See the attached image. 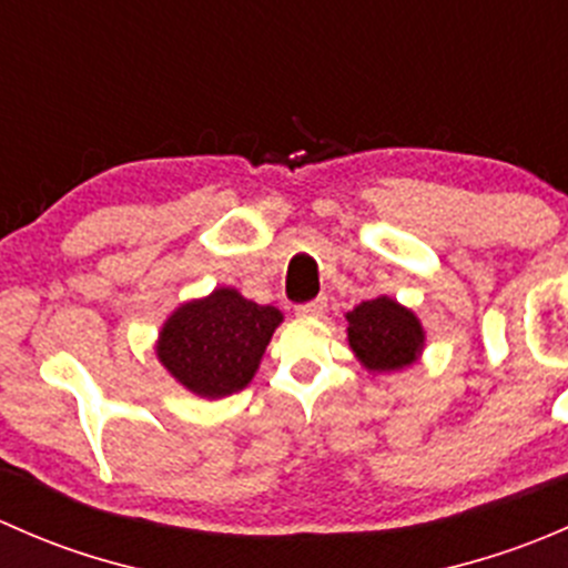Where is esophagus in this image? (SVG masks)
Masks as SVG:
<instances>
[{
    "label": "esophagus",
    "instance_id": "obj_1",
    "mask_svg": "<svg viewBox=\"0 0 568 568\" xmlns=\"http://www.w3.org/2000/svg\"><path fill=\"white\" fill-rule=\"evenodd\" d=\"M324 311H326V300H324V296H318V300L305 302V305L296 307V313H300L302 318H318Z\"/></svg>",
    "mask_w": 568,
    "mask_h": 568
}]
</instances>
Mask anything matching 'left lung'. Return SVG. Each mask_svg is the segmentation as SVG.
<instances>
[{"label":"left lung","instance_id":"1","mask_svg":"<svg viewBox=\"0 0 568 568\" xmlns=\"http://www.w3.org/2000/svg\"><path fill=\"white\" fill-rule=\"evenodd\" d=\"M348 346L374 374H393L417 363L426 343L420 318L390 296H376L346 313Z\"/></svg>","mask_w":568,"mask_h":568}]
</instances>
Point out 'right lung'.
Returning <instances> with one entry per match:
<instances>
[{"instance_id":"obj_1","label":"right lung","mask_w":568,"mask_h":568,"mask_svg":"<svg viewBox=\"0 0 568 568\" xmlns=\"http://www.w3.org/2000/svg\"><path fill=\"white\" fill-rule=\"evenodd\" d=\"M280 321L277 307L214 288L175 307L159 332L156 357L189 393L225 398L250 385Z\"/></svg>"}]
</instances>
